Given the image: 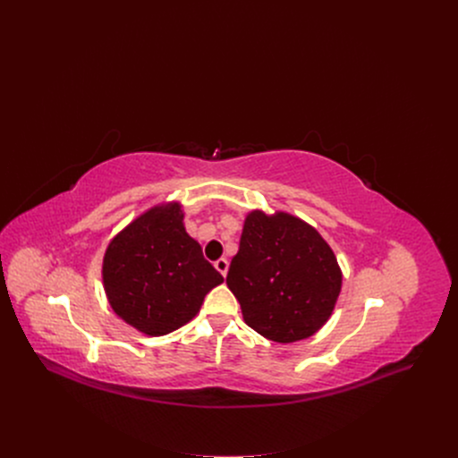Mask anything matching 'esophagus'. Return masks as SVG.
<instances>
[{
    "mask_svg": "<svg viewBox=\"0 0 458 458\" xmlns=\"http://www.w3.org/2000/svg\"><path fill=\"white\" fill-rule=\"evenodd\" d=\"M216 270L223 276V277H226V274H228V260L226 259H219V260H216Z\"/></svg>",
    "mask_w": 458,
    "mask_h": 458,
    "instance_id": "obj_1",
    "label": "esophagus"
}]
</instances>
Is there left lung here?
I'll use <instances>...</instances> for the list:
<instances>
[{"label": "left lung", "instance_id": "1", "mask_svg": "<svg viewBox=\"0 0 458 458\" xmlns=\"http://www.w3.org/2000/svg\"><path fill=\"white\" fill-rule=\"evenodd\" d=\"M226 284L251 330L290 344L315 335L328 322L343 272L334 250L311 225L281 210H251Z\"/></svg>", "mask_w": 458, "mask_h": 458}]
</instances>
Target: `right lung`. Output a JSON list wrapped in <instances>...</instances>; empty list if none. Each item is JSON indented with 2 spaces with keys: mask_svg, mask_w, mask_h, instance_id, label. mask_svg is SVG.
I'll return each instance as SVG.
<instances>
[{
  "mask_svg": "<svg viewBox=\"0 0 458 458\" xmlns=\"http://www.w3.org/2000/svg\"><path fill=\"white\" fill-rule=\"evenodd\" d=\"M101 277L114 313L148 337L190 322L223 283L186 233L179 201L154 205L119 230L105 250Z\"/></svg>",
  "mask_w": 458,
  "mask_h": 458,
  "instance_id": "add662e5",
  "label": "right lung"
}]
</instances>
